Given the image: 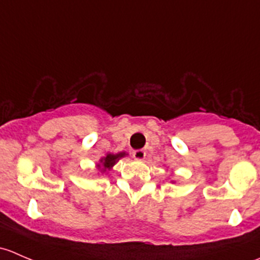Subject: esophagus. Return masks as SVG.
I'll return each mask as SVG.
<instances>
[{"instance_id":"obj_1","label":"esophagus","mask_w":260,"mask_h":260,"mask_svg":"<svg viewBox=\"0 0 260 260\" xmlns=\"http://www.w3.org/2000/svg\"><path fill=\"white\" fill-rule=\"evenodd\" d=\"M132 154L136 159H143L146 157V151L145 149H136Z\"/></svg>"}]
</instances>
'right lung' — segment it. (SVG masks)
I'll list each match as a JSON object with an SVG mask.
<instances>
[{
	"label": "right lung",
	"mask_w": 260,
	"mask_h": 260,
	"mask_svg": "<svg viewBox=\"0 0 260 260\" xmlns=\"http://www.w3.org/2000/svg\"><path fill=\"white\" fill-rule=\"evenodd\" d=\"M124 152H122V153H119V154H107L106 157H104V158H102L101 159V162H102V166H103V170H102V171H106V170H109L111 169L112 166H113V165L115 164V162L118 161V159L120 158V157H123L124 156ZM99 167H101V165H98Z\"/></svg>",
	"instance_id": "add662e5"
}]
</instances>
